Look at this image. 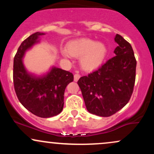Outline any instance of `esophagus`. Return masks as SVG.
Returning <instances> with one entry per match:
<instances>
[{
    "instance_id": "esophagus-1",
    "label": "esophagus",
    "mask_w": 154,
    "mask_h": 154,
    "mask_svg": "<svg viewBox=\"0 0 154 154\" xmlns=\"http://www.w3.org/2000/svg\"><path fill=\"white\" fill-rule=\"evenodd\" d=\"M79 77H80V75H79V74H75V75H74V80H75V82H77L78 79H79Z\"/></svg>"
}]
</instances>
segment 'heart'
<instances>
[{
  "label": "heart",
  "mask_w": 154,
  "mask_h": 154,
  "mask_svg": "<svg viewBox=\"0 0 154 154\" xmlns=\"http://www.w3.org/2000/svg\"><path fill=\"white\" fill-rule=\"evenodd\" d=\"M61 54L66 59L72 56L79 57V64L85 71H93L101 66L107 54L106 45L102 43H96L88 38H79L72 40L67 44L66 50L63 49Z\"/></svg>",
  "instance_id": "obj_1"
}]
</instances>
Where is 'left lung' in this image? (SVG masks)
Segmentation results:
<instances>
[{
    "label": "left lung",
    "mask_w": 154,
    "mask_h": 154,
    "mask_svg": "<svg viewBox=\"0 0 154 154\" xmlns=\"http://www.w3.org/2000/svg\"><path fill=\"white\" fill-rule=\"evenodd\" d=\"M114 41V56L93 73L79 78L87 110L100 116H110L128 103L135 81L136 59L132 48L121 35Z\"/></svg>",
    "instance_id": "obj_1"
}]
</instances>
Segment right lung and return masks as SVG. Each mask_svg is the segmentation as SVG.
I'll return each instance as SVG.
<instances>
[{"instance_id":"right-lung-1","label":"right lung","mask_w":154,"mask_h":154,"mask_svg":"<svg viewBox=\"0 0 154 154\" xmlns=\"http://www.w3.org/2000/svg\"><path fill=\"white\" fill-rule=\"evenodd\" d=\"M43 35L35 32L21 44L14 59L13 78L16 94L24 107L39 117L49 118L62 111L65 89L74 80V76L56 66L39 76L26 70L23 63L25 53L40 43Z\"/></svg>"}]
</instances>
